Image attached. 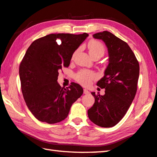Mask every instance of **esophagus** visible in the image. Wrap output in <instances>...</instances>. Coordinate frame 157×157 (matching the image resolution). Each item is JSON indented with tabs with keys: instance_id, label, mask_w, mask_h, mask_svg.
<instances>
[{
	"instance_id": "1",
	"label": "esophagus",
	"mask_w": 157,
	"mask_h": 157,
	"mask_svg": "<svg viewBox=\"0 0 157 157\" xmlns=\"http://www.w3.org/2000/svg\"><path fill=\"white\" fill-rule=\"evenodd\" d=\"M83 93H84L85 94H90V92H89L87 90L84 89V90H83Z\"/></svg>"
}]
</instances>
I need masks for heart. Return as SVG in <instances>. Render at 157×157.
<instances>
[{
    "label": "heart",
    "mask_w": 157,
    "mask_h": 157,
    "mask_svg": "<svg viewBox=\"0 0 157 157\" xmlns=\"http://www.w3.org/2000/svg\"><path fill=\"white\" fill-rule=\"evenodd\" d=\"M88 50L90 55L92 57L98 56L102 57L105 53V47L102 43L98 40H92L88 43ZM76 53V52H75ZM74 54V55L75 54ZM76 81L83 86H88L92 83V80L97 78L96 74L91 71L81 70L76 74Z\"/></svg>",
    "instance_id": "b5f03b06"
}]
</instances>
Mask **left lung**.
<instances>
[{"label": "left lung", "instance_id": "obj_1", "mask_svg": "<svg viewBox=\"0 0 157 157\" xmlns=\"http://www.w3.org/2000/svg\"><path fill=\"white\" fill-rule=\"evenodd\" d=\"M102 40L108 48V65L97 86L105 94L92 92L95 102L87 111L94 124L103 128L116 125L128 112L135 97L139 76V64L130 46L108 31L93 35Z\"/></svg>", "mask_w": 157, "mask_h": 157}]
</instances>
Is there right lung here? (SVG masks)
Here are the masks:
<instances>
[{"mask_svg":"<svg viewBox=\"0 0 157 157\" xmlns=\"http://www.w3.org/2000/svg\"><path fill=\"white\" fill-rule=\"evenodd\" d=\"M89 34H51L34 40L19 67L21 90L27 108L41 122L54 124L67 118L83 90L72 83L61 87L59 71L68 67L74 52Z\"/></svg>","mask_w":157,"mask_h":157,"instance_id":"obj_1","label":"right lung"}]
</instances>
